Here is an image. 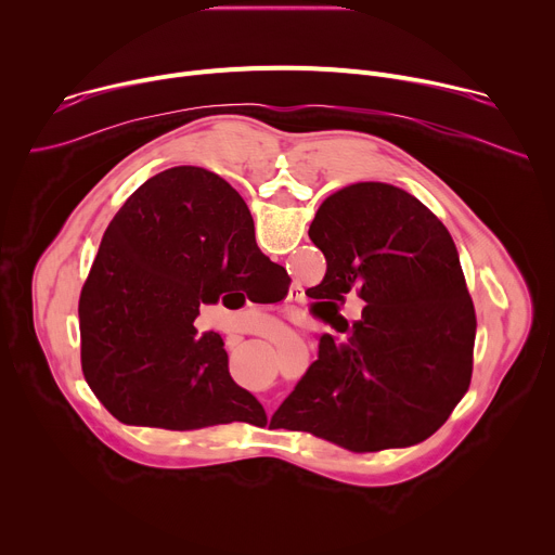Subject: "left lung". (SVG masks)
<instances>
[{
    "instance_id": "obj_1",
    "label": "left lung",
    "mask_w": 555,
    "mask_h": 555,
    "mask_svg": "<svg viewBox=\"0 0 555 555\" xmlns=\"http://www.w3.org/2000/svg\"><path fill=\"white\" fill-rule=\"evenodd\" d=\"M309 240L327 259L313 298L347 338H321L319 360L276 411L281 428L351 452L428 439L469 386L477 334L450 232L411 193L360 182L323 202ZM349 291L367 302L351 328L337 313Z\"/></svg>"
}]
</instances>
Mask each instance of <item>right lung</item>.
<instances>
[{
    "instance_id": "right-lung-1",
    "label": "right lung",
    "mask_w": 555,
    "mask_h": 555,
    "mask_svg": "<svg viewBox=\"0 0 555 555\" xmlns=\"http://www.w3.org/2000/svg\"><path fill=\"white\" fill-rule=\"evenodd\" d=\"M279 270L255 242L246 202L219 176L176 167L144 182L107 225L78 298L96 398L133 426L263 422L255 395L228 373L221 336L197 334L193 321L202 302L240 285L257 296Z\"/></svg>"
}]
</instances>
